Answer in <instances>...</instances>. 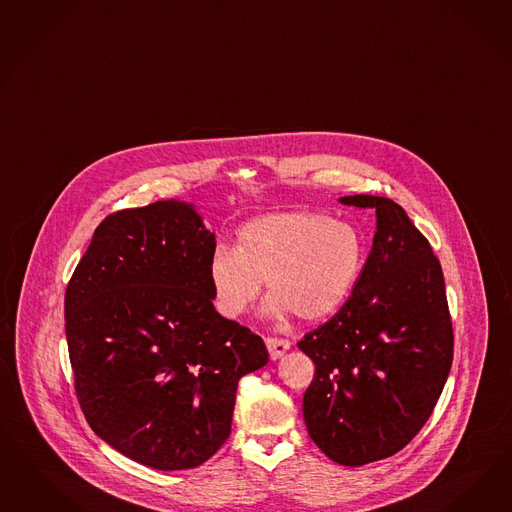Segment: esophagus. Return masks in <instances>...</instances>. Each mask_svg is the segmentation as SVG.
Here are the masks:
<instances>
[{
	"mask_svg": "<svg viewBox=\"0 0 512 512\" xmlns=\"http://www.w3.org/2000/svg\"><path fill=\"white\" fill-rule=\"evenodd\" d=\"M264 343H266L268 354H270L272 360L281 358L291 348V341L289 339H279V337H266Z\"/></svg>",
	"mask_w": 512,
	"mask_h": 512,
	"instance_id": "esophagus-1",
	"label": "esophagus"
}]
</instances>
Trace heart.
<instances>
[{
    "mask_svg": "<svg viewBox=\"0 0 512 512\" xmlns=\"http://www.w3.org/2000/svg\"><path fill=\"white\" fill-rule=\"evenodd\" d=\"M363 263V238L348 221L279 212L242 225L235 249H216L212 255L208 277L216 309L225 318L246 313L266 279L268 315L292 311L313 322L345 304Z\"/></svg>",
    "mask_w": 512,
    "mask_h": 512,
    "instance_id": "1",
    "label": "heart"
}]
</instances>
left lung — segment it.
I'll return each instance as SVG.
<instances>
[{
	"mask_svg": "<svg viewBox=\"0 0 512 512\" xmlns=\"http://www.w3.org/2000/svg\"><path fill=\"white\" fill-rule=\"evenodd\" d=\"M339 201L376 208L373 249L345 305L298 346L315 363L307 432L354 468L399 453L423 429L451 371L453 324L440 261L404 208L376 195Z\"/></svg>",
	"mask_w": 512,
	"mask_h": 512,
	"instance_id": "left-lung-1",
	"label": "left lung"
}]
</instances>
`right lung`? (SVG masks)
<instances>
[{
    "mask_svg": "<svg viewBox=\"0 0 512 512\" xmlns=\"http://www.w3.org/2000/svg\"><path fill=\"white\" fill-rule=\"evenodd\" d=\"M216 251L192 205L156 201L95 229L65 292L74 389L89 427L154 470L197 468L231 434L263 339L214 309Z\"/></svg>",
    "mask_w": 512,
    "mask_h": 512,
    "instance_id": "add662e5",
    "label": "right lung"
}]
</instances>
